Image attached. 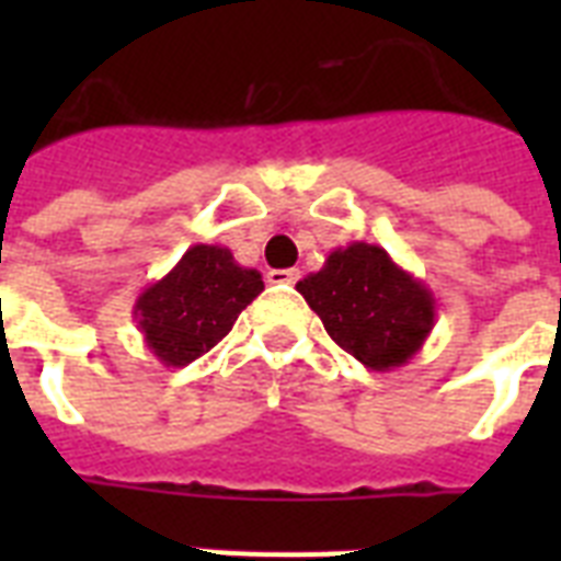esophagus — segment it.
I'll return each mask as SVG.
<instances>
[{"instance_id": "1", "label": "esophagus", "mask_w": 561, "mask_h": 561, "mask_svg": "<svg viewBox=\"0 0 561 561\" xmlns=\"http://www.w3.org/2000/svg\"><path fill=\"white\" fill-rule=\"evenodd\" d=\"M267 282H271V285H297L299 271L297 267H288V271H267Z\"/></svg>"}]
</instances>
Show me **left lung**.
<instances>
[{
    "label": "left lung",
    "instance_id": "8db88e82",
    "mask_svg": "<svg viewBox=\"0 0 561 561\" xmlns=\"http://www.w3.org/2000/svg\"><path fill=\"white\" fill-rule=\"evenodd\" d=\"M297 290L329 337L375 373L404 367L436 323V299L425 282L367 241L332 250Z\"/></svg>",
    "mask_w": 561,
    "mask_h": 561
}]
</instances>
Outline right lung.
<instances>
[{
  "label": "right lung",
  "mask_w": 561,
  "mask_h": 561,
  "mask_svg": "<svg viewBox=\"0 0 561 561\" xmlns=\"http://www.w3.org/2000/svg\"><path fill=\"white\" fill-rule=\"evenodd\" d=\"M262 290V273L241 267L227 247L194 244L136 297L134 320L153 358L188 367L232 332L238 314Z\"/></svg>",
  "instance_id": "obj_1"
}]
</instances>
